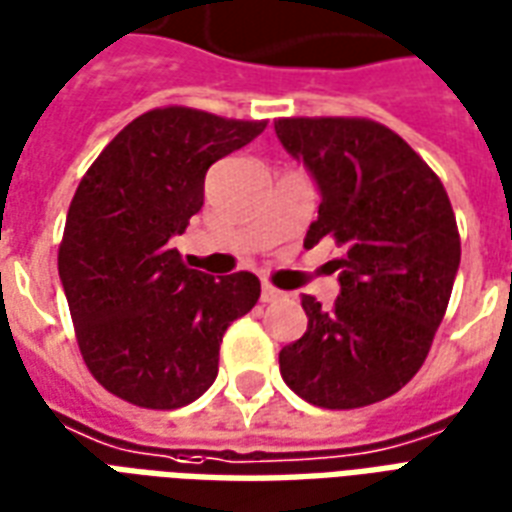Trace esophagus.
Masks as SVG:
<instances>
[{"label": "esophagus", "mask_w": 512, "mask_h": 512, "mask_svg": "<svg viewBox=\"0 0 512 512\" xmlns=\"http://www.w3.org/2000/svg\"><path fill=\"white\" fill-rule=\"evenodd\" d=\"M279 299H282V290L271 288V285H263V288H260V301L271 304V301H279Z\"/></svg>", "instance_id": "1"}]
</instances>
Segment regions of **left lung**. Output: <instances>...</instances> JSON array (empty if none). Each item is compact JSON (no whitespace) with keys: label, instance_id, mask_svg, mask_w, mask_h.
Here are the masks:
<instances>
[{"label":"left lung","instance_id":"8db88e82","mask_svg":"<svg viewBox=\"0 0 512 512\" xmlns=\"http://www.w3.org/2000/svg\"><path fill=\"white\" fill-rule=\"evenodd\" d=\"M279 142L321 191L304 246L329 238L345 255L340 296L301 299L307 332L279 351L285 384L321 408H362L417 376L450 304L461 235L436 172L365 117H285Z\"/></svg>","mask_w":512,"mask_h":512}]
</instances>
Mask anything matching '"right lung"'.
I'll use <instances>...</instances> for the list:
<instances>
[{
	"label": "right lung",
	"mask_w": 512,
	"mask_h": 512,
	"mask_svg": "<svg viewBox=\"0 0 512 512\" xmlns=\"http://www.w3.org/2000/svg\"><path fill=\"white\" fill-rule=\"evenodd\" d=\"M266 120H227L189 106L131 120L73 194L60 266L84 365L142 408L189 406L219 373L227 326L260 299L249 271L211 277L180 260L202 208L205 172L263 134Z\"/></svg>",
	"instance_id": "1"
}]
</instances>
